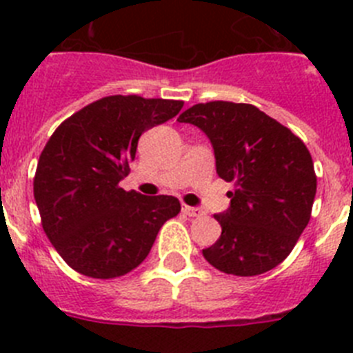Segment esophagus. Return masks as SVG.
Wrapping results in <instances>:
<instances>
[{
    "instance_id": "34e87169",
    "label": "esophagus",
    "mask_w": 353,
    "mask_h": 353,
    "mask_svg": "<svg viewBox=\"0 0 353 353\" xmlns=\"http://www.w3.org/2000/svg\"><path fill=\"white\" fill-rule=\"evenodd\" d=\"M182 212H183V214H185V215H189V217H199V215H203V212L199 210V208L189 207V205H183Z\"/></svg>"
}]
</instances>
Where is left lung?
Segmentation results:
<instances>
[{"label": "left lung", "instance_id": "1", "mask_svg": "<svg viewBox=\"0 0 353 353\" xmlns=\"http://www.w3.org/2000/svg\"><path fill=\"white\" fill-rule=\"evenodd\" d=\"M205 132L215 171L235 183L230 207L214 217L223 232L203 249L212 267L258 276L277 267L297 244L311 217L316 176L313 159L288 127L251 104L215 101L179 117Z\"/></svg>", "mask_w": 353, "mask_h": 353}]
</instances>
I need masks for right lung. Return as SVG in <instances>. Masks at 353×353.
<instances>
[{
    "mask_svg": "<svg viewBox=\"0 0 353 353\" xmlns=\"http://www.w3.org/2000/svg\"><path fill=\"white\" fill-rule=\"evenodd\" d=\"M182 101L111 95L65 120L43 148L33 192L43 232L83 276L111 279L148 256L159 230L180 212L174 196H143L118 183L141 134L180 113Z\"/></svg>",
    "mask_w": 353,
    "mask_h": 353,
    "instance_id": "add662e5",
    "label": "right lung"
}]
</instances>
